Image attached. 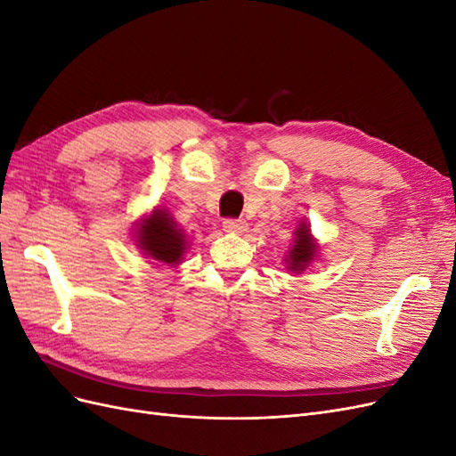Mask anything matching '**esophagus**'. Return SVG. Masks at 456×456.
Listing matches in <instances>:
<instances>
[{
  "label": "esophagus",
  "instance_id": "1",
  "mask_svg": "<svg viewBox=\"0 0 456 456\" xmlns=\"http://www.w3.org/2000/svg\"><path fill=\"white\" fill-rule=\"evenodd\" d=\"M223 228L226 232H233V233H243L247 232V223L243 218H224L223 220Z\"/></svg>",
  "mask_w": 456,
  "mask_h": 456
}]
</instances>
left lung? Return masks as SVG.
Instances as JSON below:
<instances>
[{
	"instance_id": "8db88e82",
	"label": "left lung",
	"mask_w": 456,
	"mask_h": 456,
	"mask_svg": "<svg viewBox=\"0 0 456 456\" xmlns=\"http://www.w3.org/2000/svg\"><path fill=\"white\" fill-rule=\"evenodd\" d=\"M315 243L310 236V230L306 224H300V228L297 230V240L293 249L289 251V260H287V268L291 272H302L310 262L314 260L315 255Z\"/></svg>"
}]
</instances>
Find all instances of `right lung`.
<instances>
[{"instance_id":"right-lung-1","label":"right lung","mask_w":456,"mask_h":456,"mask_svg":"<svg viewBox=\"0 0 456 456\" xmlns=\"http://www.w3.org/2000/svg\"><path fill=\"white\" fill-rule=\"evenodd\" d=\"M139 245L146 255L154 256L165 265H176L183 258L186 241L183 232L169 218L167 213L154 211L139 228Z\"/></svg>"}]
</instances>
